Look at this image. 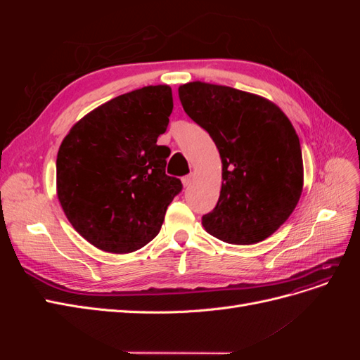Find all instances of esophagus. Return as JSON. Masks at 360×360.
Masks as SVG:
<instances>
[{"mask_svg": "<svg viewBox=\"0 0 360 360\" xmlns=\"http://www.w3.org/2000/svg\"><path fill=\"white\" fill-rule=\"evenodd\" d=\"M192 180H193V174H189V176H184L183 179H181V183H183V186L184 188H188L189 184L192 183Z\"/></svg>", "mask_w": 360, "mask_h": 360, "instance_id": "1", "label": "esophagus"}]
</instances>
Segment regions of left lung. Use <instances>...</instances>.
<instances>
[{
    "instance_id": "1",
    "label": "left lung",
    "mask_w": 360,
    "mask_h": 360,
    "mask_svg": "<svg viewBox=\"0 0 360 360\" xmlns=\"http://www.w3.org/2000/svg\"><path fill=\"white\" fill-rule=\"evenodd\" d=\"M183 110L209 132L222 159V189L205 231L233 245L264 240L296 209L303 188L299 136L264 97L205 82L179 89Z\"/></svg>"
}]
</instances>
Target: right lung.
Instances as JSON below:
<instances>
[{"label":"right lung","instance_id":"obj_1","mask_svg":"<svg viewBox=\"0 0 360 360\" xmlns=\"http://www.w3.org/2000/svg\"><path fill=\"white\" fill-rule=\"evenodd\" d=\"M172 112L168 85L115 97L76 123L57 156V195L69 222L105 252L127 254L159 234L183 189L158 146Z\"/></svg>","mask_w":360,"mask_h":360}]
</instances>
